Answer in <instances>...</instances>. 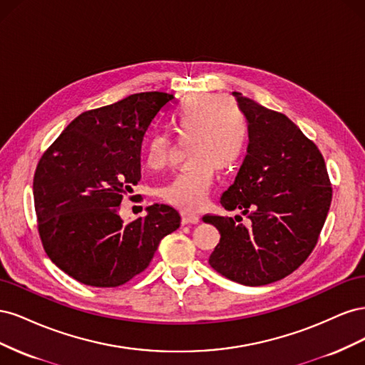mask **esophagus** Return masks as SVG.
<instances>
[{"instance_id": "esophagus-1", "label": "esophagus", "mask_w": 365, "mask_h": 365, "mask_svg": "<svg viewBox=\"0 0 365 365\" xmlns=\"http://www.w3.org/2000/svg\"><path fill=\"white\" fill-rule=\"evenodd\" d=\"M181 222L184 225H187V224H197V222H200V215L192 213V212H187V210H182V212H181Z\"/></svg>"}]
</instances>
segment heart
Listing matches in <instances>:
<instances>
[{
  "instance_id": "obj_1",
  "label": "heart",
  "mask_w": 365,
  "mask_h": 365,
  "mask_svg": "<svg viewBox=\"0 0 365 365\" xmlns=\"http://www.w3.org/2000/svg\"><path fill=\"white\" fill-rule=\"evenodd\" d=\"M170 134L187 143L189 165L161 189L172 205L195 210L204 205L215 182L216 169L230 172L239 164L245 150L248 126L239 105L228 97L195 94L185 97L169 115ZM172 140L169 135H153L145 149L149 169H163L169 163Z\"/></svg>"
}]
</instances>
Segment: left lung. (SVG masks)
<instances>
[{"mask_svg":"<svg viewBox=\"0 0 365 365\" xmlns=\"http://www.w3.org/2000/svg\"><path fill=\"white\" fill-rule=\"evenodd\" d=\"M248 120V150L236 181L220 197L242 216L205 215L220 240L208 263L247 286L269 284L292 274L317 245L332 201L322 152L282 113L233 93Z\"/></svg>","mask_w":365,"mask_h":365,"instance_id":"1","label":"left lung"}]
</instances>
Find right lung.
Segmentation results:
<instances>
[{"instance_id":"1","label":"right lung","mask_w":365,"mask_h":365,"mask_svg":"<svg viewBox=\"0 0 365 365\" xmlns=\"http://www.w3.org/2000/svg\"><path fill=\"white\" fill-rule=\"evenodd\" d=\"M138 93L85 111L41 157L33 176L38 231L50 260L74 280L115 288L145 271L181 216L165 204L125 224L123 196L141 178L140 152L152 118L172 101Z\"/></svg>"}]
</instances>
